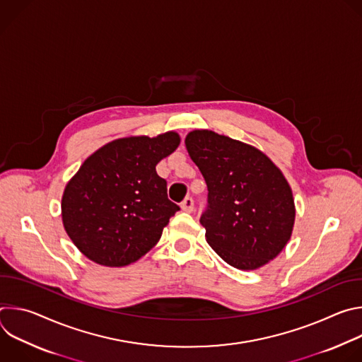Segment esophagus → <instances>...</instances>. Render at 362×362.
Listing matches in <instances>:
<instances>
[{"mask_svg":"<svg viewBox=\"0 0 362 362\" xmlns=\"http://www.w3.org/2000/svg\"><path fill=\"white\" fill-rule=\"evenodd\" d=\"M180 208L183 212H187V214H192L193 209H194V202L192 197H185V200L180 203Z\"/></svg>","mask_w":362,"mask_h":362,"instance_id":"obj_1","label":"esophagus"}]
</instances>
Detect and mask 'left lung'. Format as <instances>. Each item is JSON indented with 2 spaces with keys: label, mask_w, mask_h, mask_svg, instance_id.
Here are the masks:
<instances>
[{
  "label": "left lung",
  "mask_w": 362,
  "mask_h": 362,
  "mask_svg": "<svg viewBox=\"0 0 362 362\" xmlns=\"http://www.w3.org/2000/svg\"><path fill=\"white\" fill-rule=\"evenodd\" d=\"M185 144L208 185L200 216L206 240L233 268L267 265L291 239L295 222L282 172L261 150L212 130L190 132Z\"/></svg>",
  "instance_id": "1"
}]
</instances>
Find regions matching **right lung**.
I'll use <instances>...</instances> for the list:
<instances>
[{
    "mask_svg": "<svg viewBox=\"0 0 362 362\" xmlns=\"http://www.w3.org/2000/svg\"><path fill=\"white\" fill-rule=\"evenodd\" d=\"M180 143L175 132L113 140L88 156L67 183L63 225L90 261L110 268L136 262L180 209L168 199L156 165Z\"/></svg>",
    "mask_w": 362,
    "mask_h": 362,
    "instance_id": "add662e5",
    "label": "right lung"
}]
</instances>
